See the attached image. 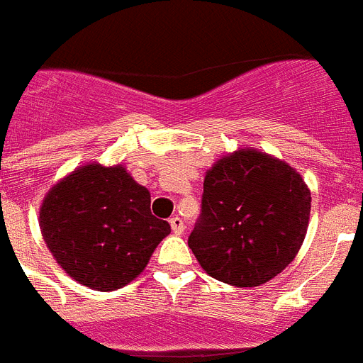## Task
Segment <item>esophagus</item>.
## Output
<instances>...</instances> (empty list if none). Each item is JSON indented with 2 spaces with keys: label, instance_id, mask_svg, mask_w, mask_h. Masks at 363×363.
<instances>
[{
  "label": "esophagus",
  "instance_id": "esophagus-1",
  "mask_svg": "<svg viewBox=\"0 0 363 363\" xmlns=\"http://www.w3.org/2000/svg\"><path fill=\"white\" fill-rule=\"evenodd\" d=\"M169 223H172V231L175 233V235H182V233H184V222H182L179 216H173L172 220H169Z\"/></svg>",
  "mask_w": 363,
  "mask_h": 363
}]
</instances>
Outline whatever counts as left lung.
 <instances>
[{
    "mask_svg": "<svg viewBox=\"0 0 363 363\" xmlns=\"http://www.w3.org/2000/svg\"><path fill=\"white\" fill-rule=\"evenodd\" d=\"M311 194L285 162L244 149L214 164L188 246L203 270L235 287H257L298 253Z\"/></svg>",
    "mask_w": 363,
    "mask_h": 363,
    "instance_id": "left-lung-1",
    "label": "left lung"
}]
</instances>
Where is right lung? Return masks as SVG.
<instances>
[{
  "label": "right lung",
  "instance_id": "obj_1",
  "mask_svg": "<svg viewBox=\"0 0 363 363\" xmlns=\"http://www.w3.org/2000/svg\"><path fill=\"white\" fill-rule=\"evenodd\" d=\"M40 231L70 278L115 291L140 276L172 228L152 216L151 194L125 167L89 164L44 197Z\"/></svg>",
  "mask_w": 363,
  "mask_h": 363
}]
</instances>
